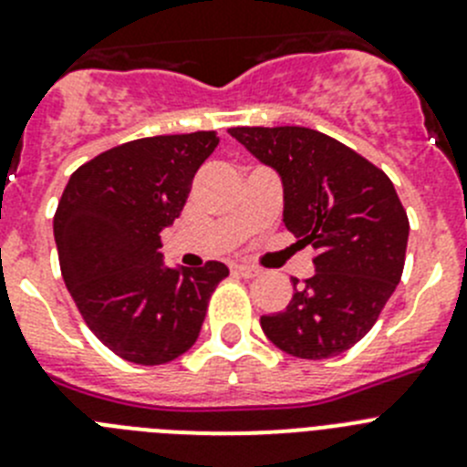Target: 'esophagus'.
Masks as SVG:
<instances>
[{
  "label": "esophagus",
  "instance_id": "1",
  "mask_svg": "<svg viewBox=\"0 0 467 467\" xmlns=\"http://www.w3.org/2000/svg\"><path fill=\"white\" fill-rule=\"evenodd\" d=\"M234 274L243 275V278H254V275H259V269L257 266H250V264H236Z\"/></svg>",
  "mask_w": 467,
  "mask_h": 467
}]
</instances>
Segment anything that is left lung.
Listing matches in <instances>:
<instances>
[{
  "mask_svg": "<svg viewBox=\"0 0 467 467\" xmlns=\"http://www.w3.org/2000/svg\"><path fill=\"white\" fill-rule=\"evenodd\" d=\"M229 133L283 180L287 231L316 250V274L278 313L271 344L304 360L339 356L365 337L398 287L410 220L390 177L339 140L304 126H236Z\"/></svg>",
  "mask_w": 467,
  "mask_h": 467,
  "instance_id": "1",
  "label": "left lung"
}]
</instances>
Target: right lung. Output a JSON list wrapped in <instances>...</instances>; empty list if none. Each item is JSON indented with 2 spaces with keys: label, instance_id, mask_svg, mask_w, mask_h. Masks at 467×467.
<instances>
[{
  "label": "right lung",
  "instance_id": "obj_1",
  "mask_svg": "<svg viewBox=\"0 0 467 467\" xmlns=\"http://www.w3.org/2000/svg\"><path fill=\"white\" fill-rule=\"evenodd\" d=\"M217 130L130 140L69 177L56 217L57 259L90 332L119 358L163 365L198 339L222 262L166 269L161 231L180 217Z\"/></svg>",
  "mask_w": 467,
  "mask_h": 467
}]
</instances>
